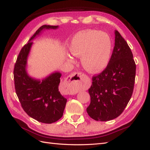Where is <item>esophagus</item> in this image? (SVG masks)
<instances>
[{
  "label": "esophagus",
  "mask_w": 150,
  "mask_h": 150,
  "mask_svg": "<svg viewBox=\"0 0 150 150\" xmlns=\"http://www.w3.org/2000/svg\"><path fill=\"white\" fill-rule=\"evenodd\" d=\"M85 77V75L84 73H82L81 72H77V73H73L71 75H69V77H68V82L70 83H75V82H79L81 81L82 79ZM68 93L69 94H73V91L72 90H68Z\"/></svg>",
  "instance_id": "1"
}]
</instances>
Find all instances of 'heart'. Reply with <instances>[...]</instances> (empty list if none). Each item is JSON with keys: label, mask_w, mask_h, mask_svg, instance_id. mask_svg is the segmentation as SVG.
Listing matches in <instances>:
<instances>
[{"label": "heart", "mask_w": 150, "mask_h": 150, "mask_svg": "<svg viewBox=\"0 0 150 150\" xmlns=\"http://www.w3.org/2000/svg\"><path fill=\"white\" fill-rule=\"evenodd\" d=\"M111 40L106 33L86 30L73 37L69 46L73 55L81 57V63L86 70L98 73L106 68L111 53ZM72 61V59L69 57Z\"/></svg>", "instance_id": "heart-1"}]
</instances>
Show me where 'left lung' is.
I'll return each instance as SVG.
<instances>
[{"label":"left lung","instance_id":"left-lung-1","mask_svg":"<svg viewBox=\"0 0 150 150\" xmlns=\"http://www.w3.org/2000/svg\"><path fill=\"white\" fill-rule=\"evenodd\" d=\"M115 46L106 68L92 77L87 113L97 121L115 119L129 103L134 88L136 64L126 41L115 31Z\"/></svg>","mask_w":150,"mask_h":150}]
</instances>
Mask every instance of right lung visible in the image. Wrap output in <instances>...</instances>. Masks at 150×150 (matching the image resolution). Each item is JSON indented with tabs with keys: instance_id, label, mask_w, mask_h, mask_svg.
<instances>
[{
	"instance_id": "add662e5",
	"label": "right lung",
	"mask_w": 150,
	"mask_h": 150,
	"mask_svg": "<svg viewBox=\"0 0 150 150\" xmlns=\"http://www.w3.org/2000/svg\"><path fill=\"white\" fill-rule=\"evenodd\" d=\"M58 26L43 25L22 47L16 60L14 70L15 91L22 108L28 115L39 122L52 124L63 115L67 99L59 91L61 73L55 72L42 81L32 79L26 70L27 58L33 40L44 29H57Z\"/></svg>"
}]
</instances>
